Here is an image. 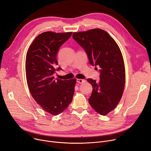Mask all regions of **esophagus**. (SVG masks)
Segmentation results:
<instances>
[{"instance_id":"esophagus-1","label":"esophagus","mask_w":151,"mask_h":151,"mask_svg":"<svg viewBox=\"0 0 151 151\" xmlns=\"http://www.w3.org/2000/svg\"><path fill=\"white\" fill-rule=\"evenodd\" d=\"M76 81H77V83H78L79 84H82V83H84L86 81H85V79H77Z\"/></svg>"}]
</instances>
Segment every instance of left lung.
<instances>
[{"instance_id":"left-lung-1","label":"left lung","mask_w":151,"mask_h":151,"mask_svg":"<svg viewBox=\"0 0 151 151\" xmlns=\"http://www.w3.org/2000/svg\"><path fill=\"white\" fill-rule=\"evenodd\" d=\"M72 37L87 55L89 63L99 67V81L88 78L93 90L88 102L98 114L106 115L113 110L123 93L125 67L120 49L106 32L99 28L73 33Z\"/></svg>"}]
</instances>
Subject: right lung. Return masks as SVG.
<instances>
[{"label": "right lung", "mask_w": 151, "mask_h": 151, "mask_svg": "<svg viewBox=\"0 0 151 151\" xmlns=\"http://www.w3.org/2000/svg\"><path fill=\"white\" fill-rule=\"evenodd\" d=\"M72 32H47L38 35L29 46L26 56L25 71L29 90L36 102L47 112L58 115L71 103L76 79H55L53 74L62 68L56 56L61 45Z\"/></svg>", "instance_id": "right-lung-1"}]
</instances>
